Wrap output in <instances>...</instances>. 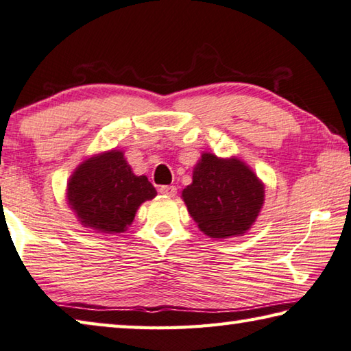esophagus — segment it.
<instances>
[{
    "instance_id": "1",
    "label": "esophagus",
    "mask_w": 351,
    "mask_h": 351,
    "mask_svg": "<svg viewBox=\"0 0 351 351\" xmlns=\"http://www.w3.org/2000/svg\"><path fill=\"white\" fill-rule=\"evenodd\" d=\"M158 191H160V194L166 195V197H174V195L177 194V188H176V186L165 185V186H160Z\"/></svg>"
}]
</instances>
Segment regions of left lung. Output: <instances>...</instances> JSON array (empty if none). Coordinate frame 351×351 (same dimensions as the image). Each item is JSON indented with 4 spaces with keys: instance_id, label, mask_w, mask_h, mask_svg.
Wrapping results in <instances>:
<instances>
[{
    "instance_id": "1",
    "label": "left lung",
    "mask_w": 351,
    "mask_h": 351,
    "mask_svg": "<svg viewBox=\"0 0 351 351\" xmlns=\"http://www.w3.org/2000/svg\"><path fill=\"white\" fill-rule=\"evenodd\" d=\"M188 213L200 231L213 239L242 236L263 205V183L236 157L205 152L193 171V183L182 191Z\"/></svg>"
}]
</instances>
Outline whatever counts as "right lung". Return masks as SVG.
Masks as SVG:
<instances>
[{"label":"right lung","instance_id":"right-lung-1","mask_svg":"<svg viewBox=\"0 0 351 351\" xmlns=\"http://www.w3.org/2000/svg\"><path fill=\"white\" fill-rule=\"evenodd\" d=\"M157 195L146 176H135L121 151H108L78 166L67 183V204L95 232L126 231L138 206Z\"/></svg>","mask_w":351,"mask_h":351}]
</instances>
